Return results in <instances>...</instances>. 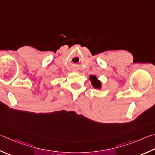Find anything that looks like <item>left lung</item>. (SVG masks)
Here are the masks:
<instances>
[{"label":"left lung","mask_w":155,"mask_h":155,"mask_svg":"<svg viewBox=\"0 0 155 155\" xmlns=\"http://www.w3.org/2000/svg\"><path fill=\"white\" fill-rule=\"evenodd\" d=\"M89 80L91 81V85L95 89H102V83L101 81L98 79V78L95 75H90L89 76Z\"/></svg>","instance_id":"obj_1"}]
</instances>
